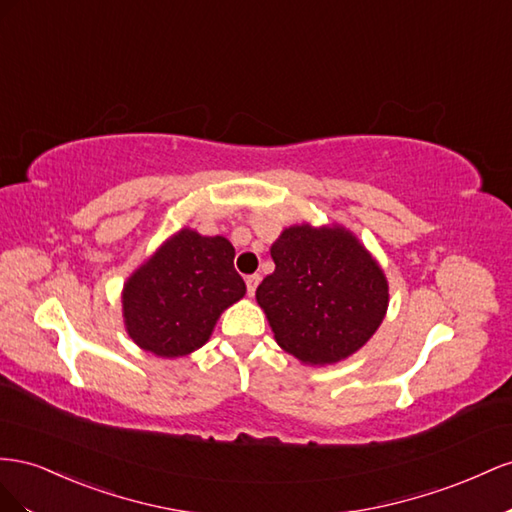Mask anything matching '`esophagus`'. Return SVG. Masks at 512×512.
I'll list each match as a JSON object with an SVG mask.
<instances>
[{"mask_svg": "<svg viewBox=\"0 0 512 512\" xmlns=\"http://www.w3.org/2000/svg\"><path fill=\"white\" fill-rule=\"evenodd\" d=\"M259 281H261V276L259 274H251V276H246V294L248 296H255V291H257V285H259Z\"/></svg>", "mask_w": 512, "mask_h": 512, "instance_id": "esophagus-1", "label": "esophagus"}]
</instances>
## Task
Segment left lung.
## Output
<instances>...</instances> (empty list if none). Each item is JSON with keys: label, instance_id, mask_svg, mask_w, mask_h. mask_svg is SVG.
<instances>
[{"label": "left lung", "instance_id": "left-lung-1", "mask_svg": "<svg viewBox=\"0 0 512 512\" xmlns=\"http://www.w3.org/2000/svg\"><path fill=\"white\" fill-rule=\"evenodd\" d=\"M257 287L274 339L304 364H334L367 343L388 309V281L345 227H287Z\"/></svg>", "mask_w": 512, "mask_h": 512}]
</instances>
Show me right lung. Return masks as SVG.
<instances>
[{
	"mask_svg": "<svg viewBox=\"0 0 512 512\" xmlns=\"http://www.w3.org/2000/svg\"><path fill=\"white\" fill-rule=\"evenodd\" d=\"M223 236L180 229L139 266L122 291L126 332L163 358L186 356L210 339L221 313L246 294Z\"/></svg>",
	"mask_w": 512,
	"mask_h": 512,
	"instance_id": "right-lung-1",
	"label": "right lung"
}]
</instances>
